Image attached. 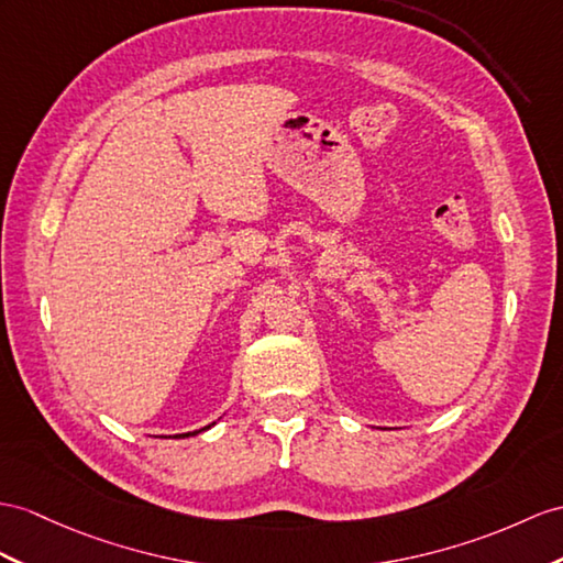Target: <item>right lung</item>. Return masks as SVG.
<instances>
[{"instance_id": "1", "label": "right lung", "mask_w": 563, "mask_h": 563, "mask_svg": "<svg viewBox=\"0 0 563 563\" xmlns=\"http://www.w3.org/2000/svg\"><path fill=\"white\" fill-rule=\"evenodd\" d=\"M208 428H210V424H208ZM208 428H202V430H208ZM194 434H196V432H194ZM186 437H188V434H186Z\"/></svg>"}]
</instances>
